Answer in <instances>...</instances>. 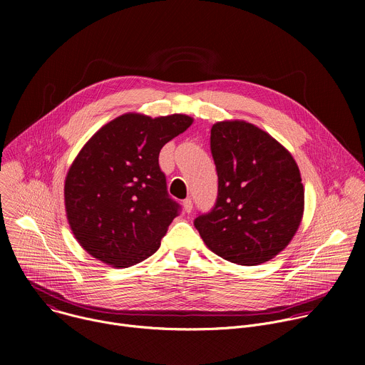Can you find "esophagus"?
Here are the masks:
<instances>
[{"label":"esophagus","mask_w":365,"mask_h":365,"mask_svg":"<svg viewBox=\"0 0 365 365\" xmlns=\"http://www.w3.org/2000/svg\"><path fill=\"white\" fill-rule=\"evenodd\" d=\"M192 207H193V203H192V199H190V197H187V199H185V200H183V210H185V212H186V214H189V212H192Z\"/></svg>","instance_id":"34e87169"}]
</instances>
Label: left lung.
Listing matches in <instances>:
<instances>
[{"mask_svg": "<svg viewBox=\"0 0 365 365\" xmlns=\"http://www.w3.org/2000/svg\"><path fill=\"white\" fill-rule=\"evenodd\" d=\"M211 151L218 172L214 210L195 220L203 242L240 266L283 251L303 218L304 189L290 151L242 120L215 123Z\"/></svg>", "mask_w": 365, "mask_h": 365, "instance_id": "left-lung-1", "label": "left lung"}]
</instances>
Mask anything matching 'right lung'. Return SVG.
<instances>
[{
  "mask_svg": "<svg viewBox=\"0 0 365 365\" xmlns=\"http://www.w3.org/2000/svg\"><path fill=\"white\" fill-rule=\"evenodd\" d=\"M193 118L123 114L81 148L65 179V207L79 245L99 262L124 269L159 250L179 205L159 166L162 147Z\"/></svg>",
  "mask_w": 365,
  "mask_h": 365,
  "instance_id": "right-lung-1",
  "label": "right lung"
}]
</instances>
